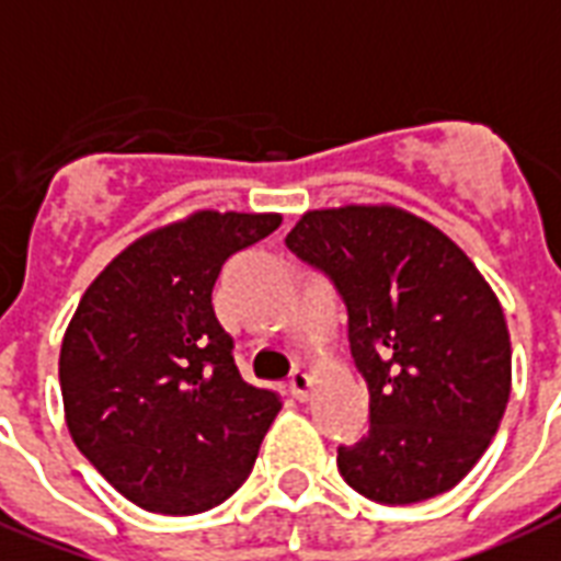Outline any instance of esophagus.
Returning a JSON list of instances; mask_svg holds the SVG:
<instances>
[{
    "label": "esophagus",
    "mask_w": 561,
    "mask_h": 561,
    "mask_svg": "<svg viewBox=\"0 0 561 561\" xmlns=\"http://www.w3.org/2000/svg\"><path fill=\"white\" fill-rule=\"evenodd\" d=\"M289 392H293V398H298V401H307L312 392V377L307 375V371H295V375L289 377Z\"/></svg>",
    "instance_id": "34e87169"
}]
</instances>
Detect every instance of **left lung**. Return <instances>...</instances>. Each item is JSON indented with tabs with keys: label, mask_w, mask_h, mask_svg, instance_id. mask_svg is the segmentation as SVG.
<instances>
[{
	"label": "left lung",
	"mask_w": 561,
	"mask_h": 561,
	"mask_svg": "<svg viewBox=\"0 0 561 561\" xmlns=\"http://www.w3.org/2000/svg\"><path fill=\"white\" fill-rule=\"evenodd\" d=\"M286 245L342 295L368 383V436L336 457L345 483L389 506L454 489L501 427L512 389L510 330L480 268L392 204L307 210Z\"/></svg>",
	"instance_id": "left-lung-1"
}]
</instances>
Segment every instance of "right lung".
Instances as JSON below:
<instances>
[{"label":"right lung","mask_w":561,"mask_h":561,"mask_svg":"<svg viewBox=\"0 0 561 561\" xmlns=\"http://www.w3.org/2000/svg\"><path fill=\"white\" fill-rule=\"evenodd\" d=\"M277 225L280 213L195 210L119 251L78 301L58 363L69 436L142 510H213L254 468L280 398L242 380L213 284Z\"/></svg>","instance_id":"right-lung-1"}]
</instances>
